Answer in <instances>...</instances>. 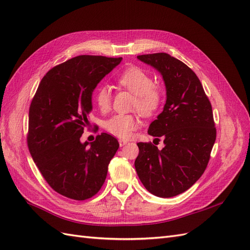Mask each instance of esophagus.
<instances>
[{
	"instance_id": "34e87169",
	"label": "esophagus",
	"mask_w": 250,
	"mask_h": 250,
	"mask_svg": "<svg viewBox=\"0 0 250 250\" xmlns=\"http://www.w3.org/2000/svg\"><path fill=\"white\" fill-rule=\"evenodd\" d=\"M127 143H128V142H127V141H125V140H120V141H119V144H120V146H121V147L125 146Z\"/></svg>"
}]
</instances>
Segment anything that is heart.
Returning a JSON list of instances; mask_svg holds the SVG:
<instances>
[{
    "mask_svg": "<svg viewBox=\"0 0 250 250\" xmlns=\"http://www.w3.org/2000/svg\"><path fill=\"white\" fill-rule=\"evenodd\" d=\"M118 83L135 95L133 108L138 109L143 116L151 117L161 109L164 102L163 90L153 85V78L145 70L138 66L128 67L118 77ZM95 101L101 111H107L111 104L110 88L107 85L98 87ZM138 125L137 116L118 113L106 121L105 128L117 138L128 139Z\"/></svg>",
    "mask_w": 250,
    "mask_h": 250,
    "instance_id": "b5f03b06",
    "label": "heart"
}]
</instances>
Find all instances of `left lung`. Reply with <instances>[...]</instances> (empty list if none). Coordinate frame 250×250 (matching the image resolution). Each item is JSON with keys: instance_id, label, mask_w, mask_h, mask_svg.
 <instances>
[{"instance_id": "8db88e82", "label": "left lung", "mask_w": 250, "mask_h": 250, "mask_svg": "<svg viewBox=\"0 0 250 250\" xmlns=\"http://www.w3.org/2000/svg\"><path fill=\"white\" fill-rule=\"evenodd\" d=\"M160 72L167 90L164 110L148 133L164 139L162 150L152 143H138L134 162L140 180L157 197L184 193L206 171L216 141L211 104L196 74L167 53L139 55Z\"/></svg>"}]
</instances>
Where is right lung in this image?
<instances>
[{"mask_svg": "<svg viewBox=\"0 0 250 250\" xmlns=\"http://www.w3.org/2000/svg\"><path fill=\"white\" fill-rule=\"evenodd\" d=\"M122 57L80 55L44 75L29 108L27 144L48 185L74 200L95 196L107 175L119 142L98 134L88 145L80 138L92 111V94Z\"/></svg>", "mask_w": 250, "mask_h": 250, "instance_id": "1", "label": "right lung"}]
</instances>
